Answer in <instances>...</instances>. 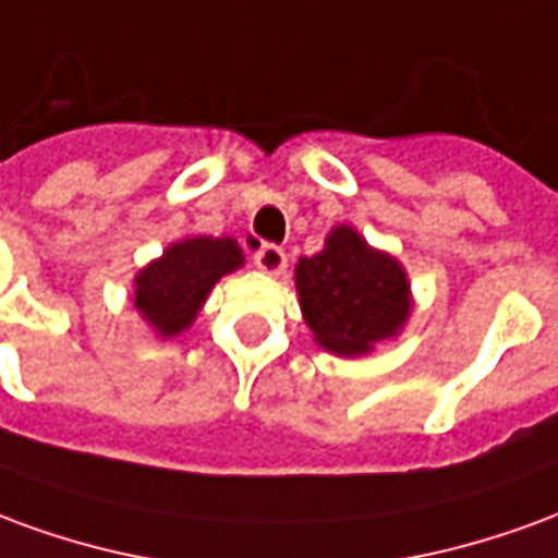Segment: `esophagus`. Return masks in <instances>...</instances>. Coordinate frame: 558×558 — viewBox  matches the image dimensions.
<instances>
[{"label": "esophagus", "mask_w": 558, "mask_h": 558, "mask_svg": "<svg viewBox=\"0 0 558 558\" xmlns=\"http://www.w3.org/2000/svg\"><path fill=\"white\" fill-rule=\"evenodd\" d=\"M254 266L266 275H283L287 271V254L278 244H259L254 251Z\"/></svg>", "instance_id": "esophagus-1"}]
</instances>
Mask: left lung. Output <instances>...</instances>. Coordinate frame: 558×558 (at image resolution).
Returning a JSON list of instances; mask_svg holds the SVG:
<instances>
[{
	"instance_id": "1",
	"label": "left lung",
	"mask_w": 558,
	"mask_h": 558,
	"mask_svg": "<svg viewBox=\"0 0 558 558\" xmlns=\"http://www.w3.org/2000/svg\"><path fill=\"white\" fill-rule=\"evenodd\" d=\"M295 290L316 343L347 359L395 338L412 311L403 266L347 223L328 232L319 254L299 259Z\"/></svg>"
}]
</instances>
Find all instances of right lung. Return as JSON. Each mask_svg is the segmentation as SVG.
Here are the masks:
<instances>
[{
	"label": "right lung",
	"mask_w": 558,
	"mask_h": 558,
	"mask_svg": "<svg viewBox=\"0 0 558 558\" xmlns=\"http://www.w3.org/2000/svg\"><path fill=\"white\" fill-rule=\"evenodd\" d=\"M239 266L244 254L235 239H182L134 278V307L160 338H175L191 328L211 287Z\"/></svg>",
	"instance_id": "obj_1"
}]
</instances>
